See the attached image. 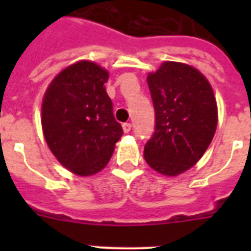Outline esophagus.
Returning <instances> with one entry per match:
<instances>
[{
	"instance_id": "esophagus-1",
	"label": "esophagus",
	"mask_w": 251,
	"mask_h": 251,
	"mask_svg": "<svg viewBox=\"0 0 251 251\" xmlns=\"http://www.w3.org/2000/svg\"><path fill=\"white\" fill-rule=\"evenodd\" d=\"M122 129H124V133H129L130 130H131V124L126 122V124H124V125H122Z\"/></svg>"
}]
</instances>
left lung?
Returning <instances> with one entry per match:
<instances>
[{
    "label": "left lung",
    "mask_w": 251,
    "mask_h": 251,
    "mask_svg": "<svg viewBox=\"0 0 251 251\" xmlns=\"http://www.w3.org/2000/svg\"><path fill=\"white\" fill-rule=\"evenodd\" d=\"M155 133L145 146L150 167L178 176L208 149L218 126V106L210 82L193 66L167 61L147 76Z\"/></svg>",
    "instance_id": "8db88e82"
}]
</instances>
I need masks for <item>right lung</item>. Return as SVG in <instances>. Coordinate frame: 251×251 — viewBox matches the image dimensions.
I'll return each mask as SVG.
<instances>
[{"label": "right lung", "instance_id": "1", "mask_svg": "<svg viewBox=\"0 0 251 251\" xmlns=\"http://www.w3.org/2000/svg\"><path fill=\"white\" fill-rule=\"evenodd\" d=\"M105 69L79 61L50 82L41 105V125L49 150L78 176L98 173L108 164L122 135L104 84Z\"/></svg>", "mask_w": 251, "mask_h": 251}]
</instances>
